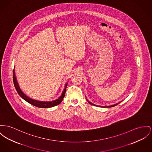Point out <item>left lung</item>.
Wrapping results in <instances>:
<instances>
[{
  "instance_id": "left-lung-1",
  "label": "left lung",
  "mask_w": 152,
  "mask_h": 152,
  "mask_svg": "<svg viewBox=\"0 0 152 152\" xmlns=\"http://www.w3.org/2000/svg\"><path fill=\"white\" fill-rule=\"evenodd\" d=\"M87 100V99H86ZM87 101L90 104H91L92 105H94V106H96V107H102V108H110V107H114V106H115V105H117L118 104H119V103H120V102H119V103H117V104H113V105H110V106H100V105H95V104H93V103H91V102L90 101H88V100H87Z\"/></svg>"
}]
</instances>
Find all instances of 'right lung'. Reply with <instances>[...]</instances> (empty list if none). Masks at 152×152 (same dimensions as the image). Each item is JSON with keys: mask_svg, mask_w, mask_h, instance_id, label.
<instances>
[{"mask_svg": "<svg viewBox=\"0 0 152 152\" xmlns=\"http://www.w3.org/2000/svg\"><path fill=\"white\" fill-rule=\"evenodd\" d=\"M14 69H15V67H14ZM12 78H13L14 85V86L15 88V89L17 90L18 94L20 96V97H22L24 100L27 101L29 104H31L35 106V107H39V108H51L52 107L59 105L60 103H61L62 100H63V98L65 96L66 88H67V83H66V85H65L64 89L63 91L61 93V95L58 99L52 101H38V100H34L33 99H31L29 97L26 96L23 91H22L19 85H18L17 80L16 76H15V70L14 69L13 70V77Z\"/></svg>", "mask_w": 152, "mask_h": 152, "instance_id": "add662e5", "label": "right lung"}]
</instances>
